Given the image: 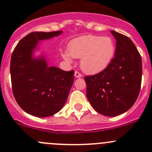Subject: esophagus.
Returning a JSON list of instances; mask_svg holds the SVG:
<instances>
[{
	"mask_svg": "<svg viewBox=\"0 0 152 152\" xmlns=\"http://www.w3.org/2000/svg\"><path fill=\"white\" fill-rule=\"evenodd\" d=\"M75 76L77 78L82 77V75H81L80 73L79 72H77V71H75Z\"/></svg>",
	"mask_w": 152,
	"mask_h": 152,
	"instance_id": "esophagus-1",
	"label": "esophagus"
}]
</instances>
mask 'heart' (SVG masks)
<instances>
[{"mask_svg": "<svg viewBox=\"0 0 152 152\" xmlns=\"http://www.w3.org/2000/svg\"><path fill=\"white\" fill-rule=\"evenodd\" d=\"M69 52H64L65 60L72 58L80 60L82 70L88 74H94L104 70L113 60L116 46L110 37L87 34L73 39L68 46Z\"/></svg>", "mask_w": 152, "mask_h": 152, "instance_id": "b5f03b06", "label": "heart"}]
</instances>
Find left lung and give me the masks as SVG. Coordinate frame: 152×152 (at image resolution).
<instances>
[{
	"instance_id": "1",
	"label": "left lung",
	"mask_w": 152,
	"mask_h": 152,
	"mask_svg": "<svg viewBox=\"0 0 152 152\" xmlns=\"http://www.w3.org/2000/svg\"><path fill=\"white\" fill-rule=\"evenodd\" d=\"M116 39V52L111 64L100 72L84 77L86 96L96 112L116 117L129 110L139 95L142 60L129 37L111 31Z\"/></svg>"
}]
</instances>
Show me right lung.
<instances>
[{
	"mask_svg": "<svg viewBox=\"0 0 152 152\" xmlns=\"http://www.w3.org/2000/svg\"><path fill=\"white\" fill-rule=\"evenodd\" d=\"M62 31H34L25 36L11 57L10 74L15 100L24 112L38 118L58 113L65 104L74 82V70L48 66L43 55H33L39 41L62 34Z\"/></svg>",
	"mask_w": 152,
	"mask_h": 152,
	"instance_id": "right-lung-1",
	"label": "right lung"
}]
</instances>
